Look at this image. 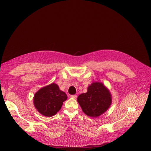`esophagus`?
<instances>
[{
    "label": "esophagus",
    "mask_w": 151,
    "mask_h": 151,
    "mask_svg": "<svg viewBox=\"0 0 151 151\" xmlns=\"http://www.w3.org/2000/svg\"><path fill=\"white\" fill-rule=\"evenodd\" d=\"M70 97H71V98H73V99H76L77 96H76V95H71V96H70Z\"/></svg>",
    "instance_id": "1"
}]
</instances>
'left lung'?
I'll list each match as a JSON object with an SVG mask.
<instances>
[{"mask_svg":"<svg viewBox=\"0 0 151 151\" xmlns=\"http://www.w3.org/2000/svg\"><path fill=\"white\" fill-rule=\"evenodd\" d=\"M82 111L89 116L97 117L106 112L112 101L111 95L103 84L94 82L87 93L80 94L77 99Z\"/></svg>","mask_w":151,"mask_h":151,"instance_id":"left-lung-1","label":"left lung"}]
</instances>
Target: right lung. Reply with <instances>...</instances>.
<instances>
[{"label":"right lung","instance_id":"1","mask_svg":"<svg viewBox=\"0 0 151 151\" xmlns=\"http://www.w3.org/2000/svg\"><path fill=\"white\" fill-rule=\"evenodd\" d=\"M68 97L58 86L52 83L40 89L33 99L35 106L38 112L45 116H54L60 109Z\"/></svg>","mask_w":151,"mask_h":151}]
</instances>
